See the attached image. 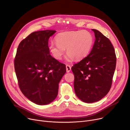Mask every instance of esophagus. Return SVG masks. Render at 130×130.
Masks as SVG:
<instances>
[{
  "mask_svg": "<svg viewBox=\"0 0 130 130\" xmlns=\"http://www.w3.org/2000/svg\"><path fill=\"white\" fill-rule=\"evenodd\" d=\"M71 70V66H70V65H69V64H67V65H66V70H67V72H68V73L70 72Z\"/></svg>",
  "mask_w": 130,
  "mask_h": 130,
  "instance_id": "1",
  "label": "esophagus"
}]
</instances>
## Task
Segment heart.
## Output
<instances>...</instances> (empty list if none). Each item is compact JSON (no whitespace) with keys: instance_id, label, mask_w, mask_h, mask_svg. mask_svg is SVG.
Returning <instances> with one entry per match:
<instances>
[{"instance_id":"heart-1","label":"heart","mask_w":130,"mask_h":130,"mask_svg":"<svg viewBox=\"0 0 130 130\" xmlns=\"http://www.w3.org/2000/svg\"><path fill=\"white\" fill-rule=\"evenodd\" d=\"M55 39L56 43L52 42L50 45L53 57L57 60H60L66 48V59L68 61L74 58L76 60L84 59L89 54L93 44V37L87 30L60 32Z\"/></svg>"}]
</instances>
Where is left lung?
I'll list each match as a JSON object with an SVG mask.
<instances>
[{
	"label": "left lung",
	"mask_w": 130,
	"mask_h": 130,
	"mask_svg": "<svg viewBox=\"0 0 130 130\" xmlns=\"http://www.w3.org/2000/svg\"><path fill=\"white\" fill-rule=\"evenodd\" d=\"M92 30L95 40L90 54L71 68L75 94L85 103L97 102L108 93L116 65L110 40L99 31Z\"/></svg>",
	"instance_id": "1"
}]
</instances>
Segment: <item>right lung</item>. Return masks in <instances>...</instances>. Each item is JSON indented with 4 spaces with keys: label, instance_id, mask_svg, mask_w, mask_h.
Segmentation results:
<instances>
[{
    "label": "right lung",
    "instance_id": "obj_1",
    "mask_svg": "<svg viewBox=\"0 0 130 130\" xmlns=\"http://www.w3.org/2000/svg\"><path fill=\"white\" fill-rule=\"evenodd\" d=\"M56 31H36L23 39L14 59L20 90L31 102L48 104L56 99L59 83L66 72L64 64L50 54L48 39Z\"/></svg>",
    "mask_w": 130,
    "mask_h": 130
}]
</instances>
